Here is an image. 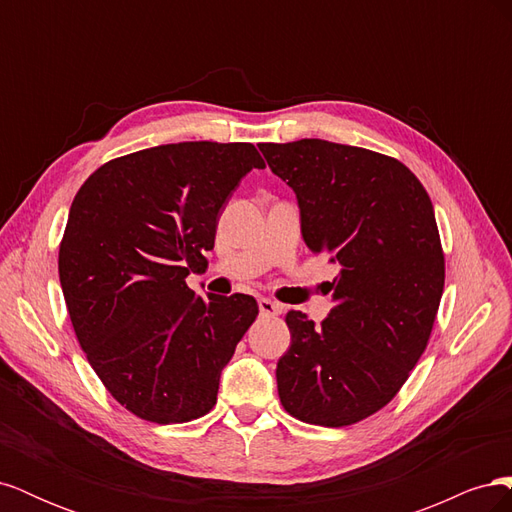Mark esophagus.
<instances>
[{"instance_id": "esophagus-1", "label": "esophagus", "mask_w": 512, "mask_h": 512, "mask_svg": "<svg viewBox=\"0 0 512 512\" xmlns=\"http://www.w3.org/2000/svg\"><path fill=\"white\" fill-rule=\"evenodd\" d=\"M258 307H260L262 316H280L282 314V305L271 301V299H258Z\"/></svg>"}]
</instances>
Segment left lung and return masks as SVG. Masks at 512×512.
Returning a JSON list of instances; mask_svg holds the SVG:
<instances>
[{
	"label": "left lung",
	"mask_w": 512,
	"mask_h": 512,
	"mask_svg": "<svg viewBox=\"0 0 512 512\" xmlns=\"http://www.w3.org/2000/svg\"><path fill=\"white\" fill-rule=\"evenodd\" d=\"M258 149L297 194L309 250L339 267L327 318L286 314L277 393L303 423H359L404 386L438 314L444 252L429 194L408 166L363 147L301 138Z\"/></svg>",
	"instance_id": "left-lung-1"
}]
</instances>
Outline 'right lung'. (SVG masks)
<instances>
[{"mask_svg":"<svg viewBox=\"0 0 512 512\" xmlns=\"http://www.w3.org/2000/svg\"><path fill=\"white\" fill-rule=\"evenodd\" d=\"M265 168L252 143H177L102 164L76 192L59 282L89 365L151 423H188L218 401L220 376L258 316L250 294L198 297L220 213Z\"/></svg>","mask_w":512,"mask_h":512,"instance_id":"add662e5","label":"right lung"}]
</instances>
